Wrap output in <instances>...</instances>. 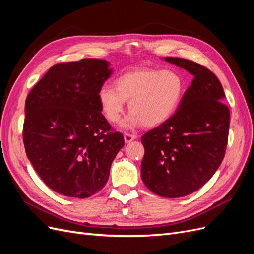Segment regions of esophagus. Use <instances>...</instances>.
Returning <instances> with one entry per match:
<instances>
[{
  "label": "esophagus",
  "instance_id": "esophagus-1",
  "mask_svg": "<svg viewBox=\"0 0 254 254\" xmlns=\"http://www.w3.org/2000/svg\"><path fill=\"white\" fill-rule=\"evenodd\" d=\"M135 139H136V135H134V134H130V133H125L124 134V140H125L126 143H130Z\"/></svg>",
  "mask_w": 254,
  "mask_h": 254
}]
</instances>
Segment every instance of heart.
<instances>
[{
	"label": "heart",
	"instance_id": "obj_1",
	"mask_svg": "<svg viewBox=\"0 0 254 254\" xmlns=\"http://www.w3.org/2000/svg\"><path fill=\"white\" fill-rule=\"evenodd\" d=\"M114 86L99 89V106L105 118L117 124L129 101L131 113L123 124L125 128L163 124L179 108L186 92L184 79L175 70L144 68L127 72L114 80Z\"/></svg>",
	"mask_w": 254,
	"mask_h": 254
}]
</instances>
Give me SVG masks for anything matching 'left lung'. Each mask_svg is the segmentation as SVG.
<instances>
[{
  "mask_svg": "<svg viewBox=\"0 0 254 254\" xmlns=\"http://www.w3.org/2000/svg\"><path fill=\"white\" fill-rule=\"evenodd\" d=\"M165 60L190 72L194 79L173 117L142 136L141 176L152 193L178 198L204 186L221 164L230 110L222 103L221 83L209 68L183 58Z\"/></svg>",
  "mask_w": 254,
  "mask_h": 254,
  "instance_id": "left-lung-1",
  "label": "left lung"
}]
</instances>
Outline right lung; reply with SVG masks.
I'll return each mask as SVG.
<instances>
[{"instance_id":"add662e5","label":"right lung","mask_w":254,"mask_h":254,"mask_svg":"<svg viewBox=\"0 0 254 254\" xmlns=\"http://www.w3.org/2000/svg\"><path fill=\"white\" fill-rule=\"evenodd\" d=\"M111 73L103 59L57 64L27 95L23 125L26 156L58 194L87 198L101 190L125 144L98 102V91Z\"/></svg>"}]
</instances>
